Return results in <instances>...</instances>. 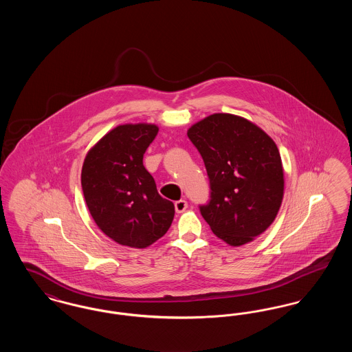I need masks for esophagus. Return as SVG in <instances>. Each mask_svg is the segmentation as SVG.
Masks as SVG:
<instances>
[{"mask_svg":"<svg viewBox=\"0 0 352 352\" xmlns=\"http://www.w3.org/2000/svg\"><path fill=\"white\" fill-rule=\"evenodd\" d=\"M174 207H175L177 212H184V210L187 208V201H184V199L177 201L174 203Z\"/></svg>","mask_w":352,"mask_h":352,"instance_id":"34e87169","label":"esophagus"}]
</instances>
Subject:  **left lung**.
I'll return each instance as SVG.
<instances>
[{
  "instance_id": "1",
  "label": "left lung",
  "mask_w": 352,
  "mask_h": 352,
  "mask_svg": "<svg viewBox=\"0 0 352 352\" xmlns=\"http://www.w3.org/2000/svg\"><path fill=\"white\" fill-rule=\"evenodd\" d=\"M187 135L210 181V199L199 204L201 217L230 245L250 243L273 223L283 201L284 171L274 141L230 113L201 120Z\"/></svg>"
}]
</instances>
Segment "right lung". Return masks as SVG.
<instances>
[{"label": "right lung", "mask_w": 352, "mask_h": 352, "mask_svg": "<svg viewBox=\"0 0 352 352\" xmlns=\"http://www.w3.org/2000/svg\"><path fill=\"white\" fill-rule=\"evenodd\" d=\"M155 125L126 124L88 151L82 168L87 207L101 231L121 245L146 248L168 232L173 201L162 198L142 160Z\"/></svg>", "instance_id": "add662e5"}]
</instances>
